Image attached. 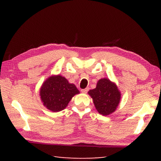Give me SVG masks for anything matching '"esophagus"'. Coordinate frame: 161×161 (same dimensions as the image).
Masks as SVG:
<instances>
[{
	"instance_id": "34e87169",
	"label": "esophagus",
	"mask_w": 161,
	"mask_h": 161,
	"mask_svg": "<svg viewBox=\"0 0 161 161\" xmlns=\"http://www.w3.org/2000/svg\"><path fill=\"white\" fill-rule=\"evenodd\" d=\"M88 88H84V89H81V93H86L87 92H88Z\"/></svg>"
}]
</instances>
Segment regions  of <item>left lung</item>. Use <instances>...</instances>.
Wrapping results in <instances>:
<instances>
[{
	"mask_svg": "<svg viewBox=\"0 0 161 161\" xmlns=\"http://www.w3.org/2000/svg\"><path fill=\"white\" fill-rule=\"evenodd\" d=\"M93 99L95 108L99 114L107 116L115 112L121 99V93L117 85L108 78L97 81L96 88L88 92Z\"/></svg>",
	"mask_w": 161,
	"mask_h": 161,
	"instance_id": "left-lung-1",
	"label": "left lung"
}]
</instances>
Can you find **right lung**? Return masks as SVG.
I'll return each mask as SVG.
<instances>
[{"mask_svg":"<svg viewBox=\"0 0 161 161\" xmlns=\"http://www.w3.org/2000/svg\"><path fill=\"white\" fill-rule=\"evenodd\" d=\"M80 91L60 75L47 78L40 88V98L44 107L52 112L64 110L69 102Z\"/></svg>","mask_w":161,"mask_h":161,"instance_id":"add662e5","label":"right lung"}]
</instances>
